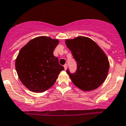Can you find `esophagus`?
Here are the masks:
<instances>
[{
	"mask_svg": "<svg viewBox=\"0 0 126 126\" xmlns=\"http://www.w3.org/2000/svg\"><path fill=\"white\" fill-rule=\"evenodd\" d=\"M67 66H68V65H67V64H64V69H65V70L67 69Z\"/></svg>",
	"mask_w": 126,
	"mask_h": 126,
	"instance_id": "obj_1",
	"label": "esophagus"
}]
</instances>
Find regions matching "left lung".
<instances>
[{
    "label": "left lung",
    "instance_id": "left-lung-1",
    "mask_svg": "<svg viewBox=\"0 0 126 126\" xmlns=\"http://www.w3.org/2000/svg\"><path fill=\"white\" fill-rule=\"evenodd\" d=\"M67 47L77 62L75 73H66L76 86L84 91L96 89L106 79L109 62L100 47L90 38L79 36L66 40Z\"/></svg>",
    "mask_w": 126,
    "mask_h": 126
}]
</instances>
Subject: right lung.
<instances>
[{
    "mask_svg": "<svg viewBox=\"0 0 126 126\" xmlns=\"http://www.w3.org/2000/svg\"><path fill=\"white\" fill-rule=\"evenodd\" d=\"M59 41L46 36L31 40L19 50L15 68L19 79L29 90L42 92L52 86L64 67L53 51Z\"/></svg>",
    "mask_w": 126,
    "mask_h": 126,
    "instance_id": "1",
    "label": "right lung"
}]
</instances>
